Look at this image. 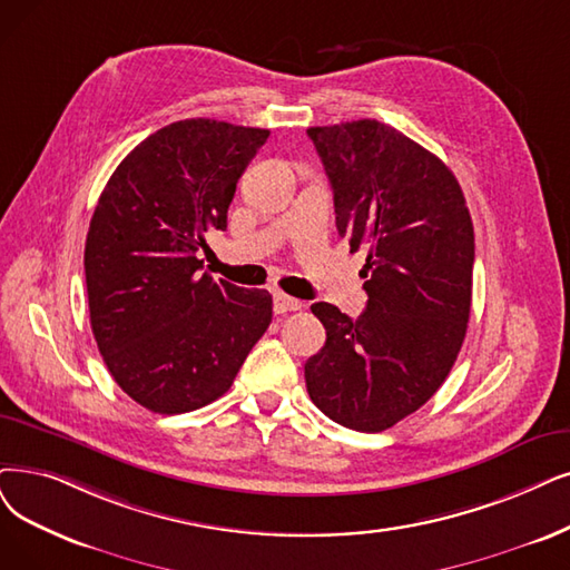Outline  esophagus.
I'll use <instances>...</instances> for the list:
<instances>
[{"instance_id":"34e87169","label":"esophagus","mask_w":570,"mask_h":570,"mask_svg":"<svg viewBox=\"0 0 570 570\" xmlns=\"http://www.w3.org/2000/svg\"><path fill=\"white\" fill-rule=\"evenodd\" d=\"M302 306H304V304H302L299 299L287 297V294H283V292L273 294V311H276L278 315H285V313H289V311H299Z\"/></svg>"}]
</instances>
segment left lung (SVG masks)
Listing matches in <instances>:
<instances>
[{
    "label": "left lung",
    "instance_id": "8db88e82",
    "mask_svg": "<svg viewBox=\"0 0 570 570\" xmlns=\"http://www.w3.org/2000/svg\"><path fill=\"white\" fill-rule=\"evenodd\" d=\"M334 194L336 232L364 264L367 308L311 306L327 341L304 376L325 416L381 432L438 393L463 346L474 229L459 179L435 154L374 119L308 128Z\"/></svg>",
    "mask_w": 570,
    "mask_h": 570
}]
</instances>
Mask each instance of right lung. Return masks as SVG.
<instances>
[{
    "label": "right lung",
    "instance_id": "obj_1",
    "mask_svg": "<svg viewBox=\"0 0 570 570\" xmlns=\"http://www.w3.org/2000/svg\"><path fill=\"white\" fill-rule=\"evenodd\" d=\"M266 138L175 121L135 147L98 198L83 253L90 330L119 389L154 414L222 397L271 325L266 289L215 281L198 259Z\"/></svg>",
    "mask_w": 570,
    "mask_h": 570
}]
</instances>
